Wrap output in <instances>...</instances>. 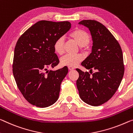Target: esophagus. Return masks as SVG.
<instances>
[{
  "mask_svg": "<svg viewBox=\"0 0 133 133\" xmlns=\"http://www.w3.org/2000/svg\"><path fill=\"white\" fill-rule=\"evenodd\" d=\"M68 68L69 70H73V69H74V67H72V66H68Z\"/></svg>",
  "mask_w": 133,
  "mask_h": 133,
  "instance_id": "esophagus-1",
  "label": "esophagus"
}]
</instances>
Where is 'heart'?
<instances>
[{
    "label": "heart",
    "instance_id": "heart-1",
    "mask_svg": "<svg viewBox=\"0 0 133 133\" xmlns=\"http://www.w3.org/2000/svg\"><path fill=\"white\" fill-rule=\"evenodd\" d=\"M69 37L72 38L80 46L81 50H84L85 47L90 43V36L85 30L81 28H75L69 34ZM54 49L55 52L59 55H62L64 52V40L63 37L57 38L54 43ZM83 57L81 55L66 54L61 58V64L63 66H75L81 62Z\"/></svg>",
    "mask_w": 133,
    "mask_h": 133
}]
</instances>
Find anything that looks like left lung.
<instances>
[{
    "instance_id": "left-lung-1",
    "label": "left lung",
    "mask_w": 133,
    "mask_h": 133,
    "mask_svg": "<svg viewBox=\"0 0 133 133\" xmlns=\"http://www.w3.org/2000/svg\"><path fill=\"white\" fill-rule=\"evenodd\" d=\"M87 28L93 40L92 52L81 62L90 72L79 69L77 87L85 103L97 107L109 101L117 90L123 78V55L119 43L105 26L95 20L79 22ZM93 69L97 72L93 73Z\"/></svg>"
}]
</instances>
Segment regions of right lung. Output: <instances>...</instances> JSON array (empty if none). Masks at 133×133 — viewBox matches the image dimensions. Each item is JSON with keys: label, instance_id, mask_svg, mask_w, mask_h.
I'll use <instances>...</instances> for the list:
<instances>
[{"label": "right lung", "instance_id": "add662e5", "mask_svg": "<svg viewBox=\"0 0 133 133\" xmlns=\"http://www.w3.org/2000/svg\"><path fill=\"white\" fill-rule=\"evenodd\" d=\"M68 21H40L18 38L16 44L12 71L16 83L24 98L31 105L46 108L58 99L61 84L68 68L48 71L59 63L54 43L69 31Z\"/></svg>", "mask_w": 133, "mask_h": 133}]
</instances>
